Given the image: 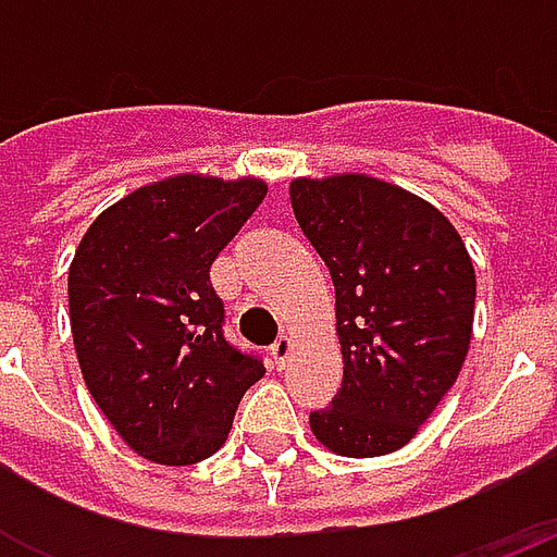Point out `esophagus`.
<instances>
[{"instance_id":"1","label":"esophagus","mask_w":557,"mask_h":557,"mask_svg":"<svg viewBox=\"0 0 557 557\" xmlns=\"http://www.w3.org/2000/svg\"><path fill=\"white\" fill-rule=\"evenodd\" d=\"M292 351H295V339H292V337H280L277 343L271 346V355H274V363H277L280 370H283V367L289 363Z\"/></svg>"}]
</instances>
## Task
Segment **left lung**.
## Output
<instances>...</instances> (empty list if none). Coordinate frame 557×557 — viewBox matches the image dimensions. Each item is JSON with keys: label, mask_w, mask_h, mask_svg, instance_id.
I'll use <instances>...</instances> for the list:
<instances>
[{"label": "left lung", "mask_w": 557, "mask_h": 557, "mask_svg": "<svg viewBox=\"0 0 557 557\" xmlns=\"http://www.w3.org/2000/svg\"><path fill=\"white\" fill-rule=\"evenodd\" d=\"M337 295L343 385L310 411L331 454L385 456L418 435L462 370L478 280L454 223L397 184L343 172L289 184Z\"/></svg>", "instance_id": "1"}]
</instances>
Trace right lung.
Wrapping results in <instances>:
<instances>
[{
	"label": "right lung",
	"instance_id": "add662e5",
	"mask_svg": "<svg viewBox=\"0 0 557 557\" xmlns=\"http://www.w3.org/2000/svg\"><path fill=\"white\" fill-rule=\"evenodd\" d=\"M262 178L182 172L101 211L67 271L71 334L91 399L158 466L218 454L265 367L223 337L211 262L265 199Z\"/></svg>",
	"mask_w": 557,
	"mask_h": 557
}]
</instances>
